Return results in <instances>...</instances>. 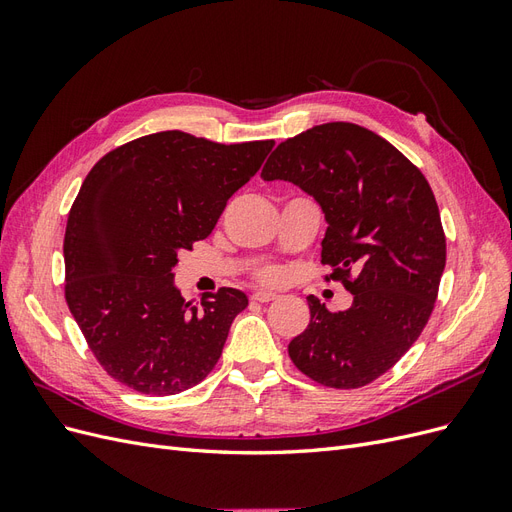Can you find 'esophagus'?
Instances as JSON below:
<instances>
[{
    "label": "esophagus",
    "mask_w": 512,
    "mask_h": 512,
    "mask_svg": "<svg viewBox=\"0 0 512 512\" xmlns=\"http://www.w3.org/2000/svg\"><path fill=\"white\" fill-rule=\"evenodd\" d=\"M252 299L258 301V303H269V301L277 299V294L271 292V290H256V292L252 294Z\"/></svg>",
    "instance_id": "1"
}]
</instances>
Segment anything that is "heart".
<instances>
[{"label":"heart","mask_w":512,"mask_h":512,"mask_svg":"<svg viewBox=\"0 0 512 512\" xmlns=\"http://www.w3.org/2000/svg\"><path fill=\"white\" fill-rule=\"evenodd\" d=\"M260 277H262V280H269V282H277V280H280V273H277V271H273V269H269V271H265V273H262Z\"/></svg>","instance_id":"b5f03b06"}]
</instances>
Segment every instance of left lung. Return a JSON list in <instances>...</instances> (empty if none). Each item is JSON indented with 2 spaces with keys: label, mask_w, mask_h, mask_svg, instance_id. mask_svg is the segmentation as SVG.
I'll use <instances>...</instances> for the list:
<instances>
[{
  "label": "left lung",
  "mask_w": 512,
  "mask_h": 512,
  "mask_svg": "<svg viewBox=\"0 0 512 512\" xmlns=\"http://www.w3.org/2000/svg\"><path fill=\"white\" fill-rule=\"evenodd\" d=\"M260 177L299 185L320 205L322 265L354 294L346 312L314 297L292 363L331 389H359L389 371L425 329L446 265L427 179L389 141L356 123L314 126L277 145Z\"/></svg>",
  "instance_id": "obj_1"
}]
</instances>
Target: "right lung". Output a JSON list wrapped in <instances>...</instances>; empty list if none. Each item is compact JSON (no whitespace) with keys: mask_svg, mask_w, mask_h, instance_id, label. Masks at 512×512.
<instances>
[{"mask_svg":"<svg viewBox=\"0 0 512 512\" xmlns=\"http://www.w3.org/2000/svg\"><path fill=\"white\" fill-rule=\"evenodd\" d=\"M273 145L168 130L108 151L89 170L64 237L66 303L108 376L156 397L209 376L247 297L220 288L192 305L173 269L211 235Z\"/></svg>","mask_w":512,"mask_h":512,"instance_id":"obj_1","label":"right lung"}]
</instances>
